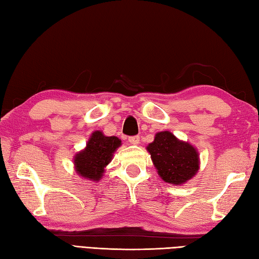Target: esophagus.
Returning a JSON list of instances; mask_svg holds the SVG:
<instances>
[{
	"label": "esophagus",
	"mask_w": 259,
	"mask_h": 259,
	"mask_svg": "<svg viewBox=\"0 0 259 259\" xmlns=\"http://www.w3.org/2000/svg\"><path fill=\"white\" fill-rule=\"evenodd\" d=\"M129 142L131 145H139L140 142V138L139 136H133V137H129Z\"/></svg>",
	"instance_id": "1"
}]
</instances>
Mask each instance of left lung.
I'll use <instances>...</instances> for the list:
<instances>
[{
	"label": "left lung",
	"mask_w": 259,
	"mask_h": 259,
	"mask_svg": "<svg viewBox=\"0 0 259 259\" xmlns=\"http://www.w3.org/2000/svg\"><path fill=\"white\" fill-rule=\"evenodd\" d=\"M151 160L163 181L183 185L199 169V156L189 142L179 140L169 131L157 133L155 140L147 147Z\"/></svg>",
	"instance_id": "left-lung-1"
}]
</instances>
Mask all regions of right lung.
I'll use <instances>...</instances> for the list:
<instances>
[{
  "mask_svg": "<svg viewBox=\"0 0 259 259\" xmlns=\"http://www.w3.org/2000/svg\"><path fill=\"white\" fill-rule=\"evenodd\" d=\"M121 146L117 137H107L101 131H95L87 142L83 150L74 156L75 171L82 178L98 181L102 178L114 151Z\"/></svg>",
  "mask_w": 259,
  "mask_h": 259,
  "instance_id": "obj_1",
  "label": "right lung"
}]
</instances>
